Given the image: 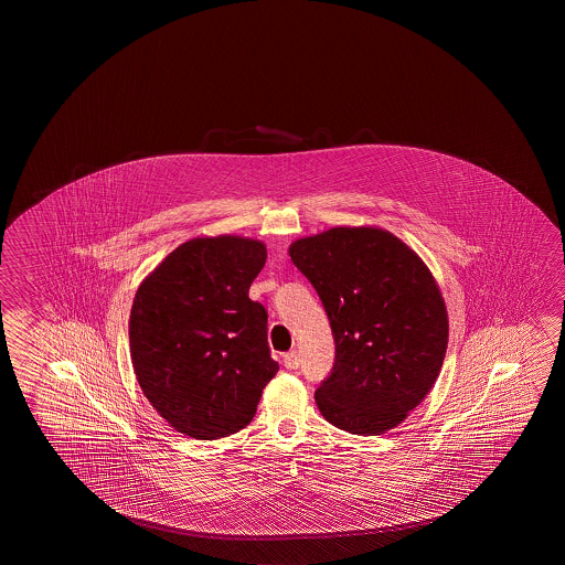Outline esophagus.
<instances>
[{"label":"esophagus","mask_w":565,"mask_h":565,"mask_svg":"<svg viewBox=\"0 0 565 565\" xmlns=\"http://www.w3.org/2000/svg\"><path fill=\"white\" fill-rule=\"evenodd\" d=\"M284 366L287 371H296L299 369V354L296 351H289L284 354Z\"/></svg>","instance_id":"34e87169"}]
</instances>
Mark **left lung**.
Returning <instances> with one entry per match:
<instances>
[{
    "label": "left lung",
    "instance_id": "obj_1",
    "mask_svg": "<svg viewBox=\"0 0 565 565\" xmlns=\"http://www.w3.org/2000/svg\"><path fill=\"white\" fill-rule=\"evenodd\" d=\"M289 256L334 337L333 371L315 392L319 412L354 435L398 426L444 364L449 323L431 271L394 234L369 226L301 238Z\"/></svg>",
    "mask_w": 565,
    "mask_h": 565
}]
</instances>
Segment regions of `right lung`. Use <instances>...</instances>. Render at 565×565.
Instances as JSON below:
<instances>
[{
    "label": "right lung",
    "instance_id": "obj_1",
    "mask_svg": "<svg viewBox=\"0 0 565 565\" xmlns=\"http://www.w3.org/2000/svg\"><path fill=\"white\" fill-rule=\"evenodd\" d=\"M266 258V246L250 238H193L138 287L130 315L134 371L177 431L194 439L241 431L276 376L268 311L248 297Z\"/></svg>",
    "mask_w": 565,
    "mask_h": 565
}]
</instances>
